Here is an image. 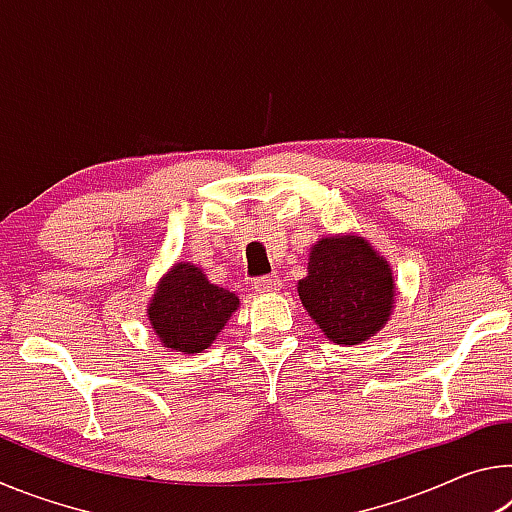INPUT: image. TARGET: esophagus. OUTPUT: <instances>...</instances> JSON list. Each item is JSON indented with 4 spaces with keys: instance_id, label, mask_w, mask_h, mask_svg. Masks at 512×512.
Masks as SVG:
<instances>
[{
    "instance_id": "1",
    "label": "esophagus",
    "mask_w": 512,
    "mask_h": 512,
    "mask_svg": "<svg viewBox=\"0 0 512 512\" xmlns=\"http://www.w3.org/2000/svg\"><path fill=\"white\" fill-rule=\"evenodd\" d=\"M253 289L259 293H273L282 289V280L277 275H262L253 282Z\"/></svg>"
}]
</instances>
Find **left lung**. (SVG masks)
Returning <instances> with one entry per match:
<instances>
[{"mask_svg":"<svg viewBox=\"0 0 512 512\" xmlns=\"http://www.w3.org/2000/svg\"><path fill=\"white\" fill-rule=\"evenodd\" d=\"M298 293L329 341L357 345L391 316L393 275L361 237L320 239L309 255Z\"/></svg>","mask_w":512,"mask_h":512,"instance_id":"left-lung-1","label":"left lung"}]
</instances>
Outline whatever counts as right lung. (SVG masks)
Masks as SVG:
<instances>
[{
  "label": "right lung",
  "instance_id": "right-lung-1",
  "mask_svg": "<svg viewBox=\"0 0 512 512\" xmlns=\"http://www.w3.org/2000/svg\"><path fill=\"white\" fill-rule=\"evenodd\" d=\"M237 305L235 293L207 282L201 268L176 264L155 291L149 320L167 348L194 354L214 341Z\"/></svg>",
  "mask_w": 512,
  "mask_h": 512
}]
</instances>
